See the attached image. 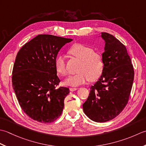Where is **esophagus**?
Here are the masks:
<instances>
[{"instance_id":"1","label":"esophagus","mask_w":146,"mask_h":146,"mask_svg":"<svg viewBox=\"0 0 146 146\" xmlns=\"http://www.w3.org/2000/svg\"><path fill=\"white\" fill-rule=\"evenodd\" d=\"M69 90H70V91H76L77 90H78V88H70Z\"/></svg>"}]
</instances>
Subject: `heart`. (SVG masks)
<instances>
[{"label":"heart","instance_id":"obj_1","mask_svg":"<svg viewBox=\"0 0 146 146\" xmlns=\"http://www.w3.org/2000/svg\"><path fill=\"white\" fill-rule=\"evenodd\" d=\"M71 55L81 60L78 68V73L70 76L65 80V84L70 86H77L88 81H95L102 74L104 62L102 56L94 52L93 48L82 44H76L69 50ZM56 72L62 76L67 74L66 65L63 56L55 59Z\"/></svg>","mask_w":146,"mask_h":146}]
</instances>
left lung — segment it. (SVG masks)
<instances>
[{
  "label": "left lung",
  "instance_id": "obj_1",
  "mask_svg": "<svg viewBox=\"0 0 146 146\" xmlns=\"http://www.w3.org/2000/svg\"><path fill=\"white\" fill-rule=\"evenodd\" d=\"M105 41L102 74L90 88L82 105L88 118L105 122L115 118L125 107L132 90L134 71L126 47L114 36L102 33Z\"/></svg>",
  "mask_w": 146,
  "mask_h": 146
}]
</instances>
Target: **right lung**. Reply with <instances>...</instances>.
<instances>
[{
	"label": "right lung",
	"mask_w": 146,
	"mask_h": 146,
	"mask_svg": "<svg viewBox=\"0 0 146 146\" xmlns=\"http://www.w3.org/2000/svg\"><path fill=\"white\" fill-rule=\"evenodd\" d=\"M72 41L39 35L17 53L13 70V87L22 110L35 121L51 123L62 114L69 89L56 88L60 81L56 76L55 61L62 46Z\"/></svg>",
	"instance_id": "right-lung-1"
}]
</instances>
